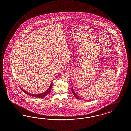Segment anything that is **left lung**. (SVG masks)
Returning <instances> with one entry per match:
<instances>
[{"label":"left lung","instance_id":"1","mask_svg":"<svg viewBox=\"0 0 131 131\" xmlns=\"http://www.w3.org/2000/svg\"><path fill=\"white\" fill-rule=\"evenodd\" d=\"M71 90H72V93L73 94L74 96H75L76 98H77V99H83L82 98H81V97H80V96H78L77 94L75 93V92H74V90L73 88V87H72L71 88Z\"/></svg>","mask_w":131,"mask_h":131}]
</instances>
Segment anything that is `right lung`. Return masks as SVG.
I'll list each match as a JSON object with an SVG mask.
<instances>
[{
    "label": "right lung",
    "mask_w": 131,
    "mask_h": 131,
    "mask_svg": "<svg viewBox=\"0 0 131 131\" xmlns=\"http://www.w3.org/2000/svg\"><path fill=\"white\" fill-rule=\"evenodd\" d=\"M52 86V82L51 84V85H50V86L49 87V88L45 91V92L40 93V94H31V93L27 92L25 90H24V89H23L22 88H21V89H22V90L23 91V92L25 93L27 95H29V96H32V97H35V98H39V99H40V98H42V97H45V96H47V95H48V93L51 92Z\"/></svg>",
    "instance_id": "add662e5"
}]
</instances>
